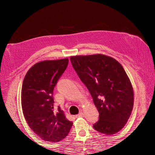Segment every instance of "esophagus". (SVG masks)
<instances>
[{
  "label": "esophagus",
  "mask_w": 155,
  "mask_h": 155,
  "mask_svg": "<svg viewBox=\"0 0 155 155\" xmlns=\"http://www.w3.org/2000/svg\"><path fill=\"white\" fill-rule=\"evenodd\" d=\"M84 116V114L82 113V112H80V114H78L77 116H76V117H83Z\"/></svg>",
  "instance_id": "1"
}]
</instances>
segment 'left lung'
Segmentation results:
<instances>
[{"instance_id": "obj_1", "label": "left lung", "mask_w": 155, "mask_h": 155, "mask_svg": "<svg viewBox=\"0 0 155 155\" xmlns=\"http://www.w3.org/2000/svg\"><path fill=\"white\" fill-rule=\"evenodd\" d=\"M72 65L93 98L99 119L93 128L114 135L125 126L132 112L134 92L120 63L104 54L71 57Z\"/></svg>"}]
</instances>
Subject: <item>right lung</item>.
Masks as SVG:
<instances>
[{
    "mask_svg": "<svg viewBox=\"0 0 155 155\" xmlns=\"http://www.w3.org/2000/svg\"><path fill=\"white\" fill-rule=\"evenodd\" d=\"M68 64V58L41 61L30 68L23 80V114L31 130L44 141L59 142L73 126L60 107L55 111L53 98L54 87Z\"/></svg>",
    "mask_w": 155,
    "mask_h": 155,
    "instance_id": "1",
    "label": "right lung"
}]
</instances>
